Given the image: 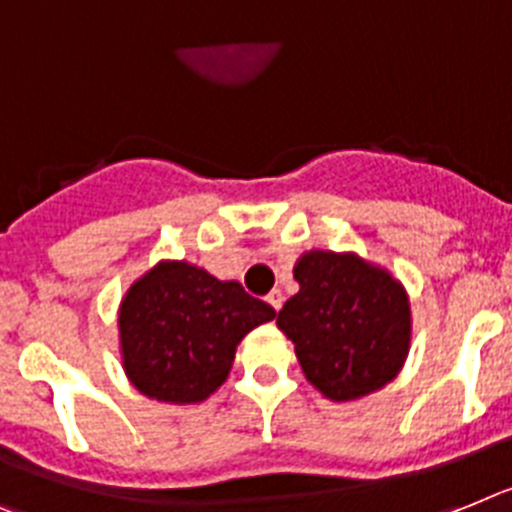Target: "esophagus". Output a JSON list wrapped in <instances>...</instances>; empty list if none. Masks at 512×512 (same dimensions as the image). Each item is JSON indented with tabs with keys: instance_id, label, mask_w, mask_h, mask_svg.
Listing matches in <instances>:
<instances>
[{
	"instance_id": "1",
	"label": "esophagus",
	"mask_w": 512,
	"mask_h": 512,
	"mask_svg": "<svg viewBox=\"0 0 512 512\" xmlns=\"http://www.w3.org/2000/svg\"><path fill=\"white\" fill-rule=\"evenodd\" d=\"M268 304H270V307H273V309H276V312H278V309L283 307V294H281V291H278V289H273V291H270V294H268Z\"/></svg>"
}]
</instances>
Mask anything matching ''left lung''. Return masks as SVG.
Returning <instances> with one entry per match:
<instances>
[{"mask_svg": "<svg viewBox=\"0 0 512 512\" xmlns=\"http://www.w3.org/2000/svg\"><path fill=\"white\" fill-rule=\"evenodd\" d=\"M299 291L278 312L302 372L325 398L356 401L401 372L411 346L403 283L356 252L309 249L294 265Z\"/></svg>", "mask_w": 512, "mask_h": 512, "instance_id": "8db88e82", "label": "left lung"}]
</instances>
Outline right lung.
Masks as SVG:
<instances>
[{
  "label": "right lung",
  "mask_w": 512,
  "mask_h": 512,
  "mask_svg": "<svg viewBox=\"0 0 512 512\" xmlns=\"http://www.w3.org/2000/svg\"><path fill=\"white\" fill-rule=\"evenodd\" d=\"M276 309L236 281H218L184 260H161L119 304V351L127 380L153 401L200 403L221 388L236 346Z\"/></svg>",
  "instance_id": "1"
}]
</instances>
